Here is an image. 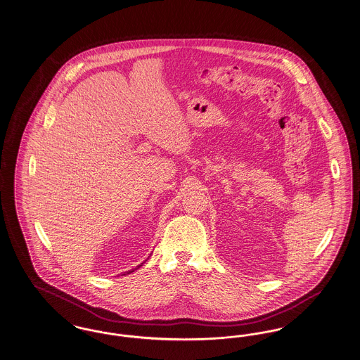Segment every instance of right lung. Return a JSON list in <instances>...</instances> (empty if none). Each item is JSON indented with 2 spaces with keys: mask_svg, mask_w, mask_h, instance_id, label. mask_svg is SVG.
Masks as SVG:
<instances>
[{
  "mask_svg": "<svg viewBox=\"0 0 360 360\" xmlns=\"http://www.w3.org/2000/svg\"><path fill=\"white\" fill-rule=\"evenodd\" d=\"M140 266H143V263H141V264H140ZM140 266H137L136 269H139V267H140ZM136 269H134V270H131V271H128V273H127V274H131V273H134V271H135V270H136Z\"/></svg>",
  "mask_w": 360,
  "mask_h": 360,
  "instance_id": "right-lung-1",
  "label": "right lung"
}]
</instances>
